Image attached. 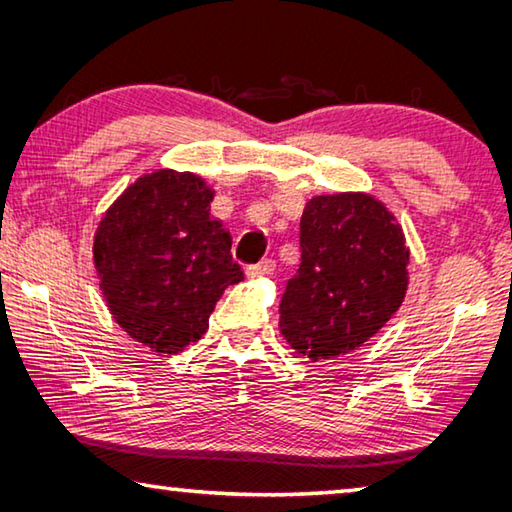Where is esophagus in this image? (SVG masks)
<instances>
[{"mask_svg": "<svg viewBox=\"0 0 512 512\" xmlns=\"http://www.w3.org/2000/svg\"><path fill=\"white\" fill-rule=\"evenodd\" d=\"M275 273V262L273 259H262V262L255 264V266H248L246 268V275L248 277H268Z\"/></svg>", "mask_w": 512, "mask_h": 512, "instance_id": "1", "label": "esophagus"}]
</instances>
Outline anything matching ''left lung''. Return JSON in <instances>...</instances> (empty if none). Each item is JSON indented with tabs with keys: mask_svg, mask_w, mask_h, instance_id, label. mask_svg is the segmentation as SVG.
<instances>
[{
	"mask_svg": "<svg viewBox=\"0 0 512 512\" xmlns=\"http://www.w3.org/2000/svg\"><path fill=\"white\" fill-rule=\"evenodd\" d=\"M299 246L301 264L279 303V332L310 361L361 347L405 301V233L374 195L312 198L301 215Z\"/></svg>",
	"mask_w": 512,
	"mask_h": 512,
	"instance_id": "1",
	"label": "left lung"
}]
</instances>
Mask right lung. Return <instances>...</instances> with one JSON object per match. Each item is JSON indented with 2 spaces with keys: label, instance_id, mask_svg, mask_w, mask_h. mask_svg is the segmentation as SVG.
<instances>
[{
  "label": "right lung",
  "instance_id": "right-lung-1",
  "mask_svg": "<svg viewBox=\"0 0 512 512\" xmlns=\"http://www.w3.org/2000/svg\"><path fill=\"white\" fill-rule=\"evenodd\" d=\"M211 202L200 176L158 169L129 184L96 228L94 268L107 310L151 352L178 354L198 341L222 292L244 279Z\"/></svg>",
  "mask_w": 512,
  "mask_h": 512
}]
</instances>
